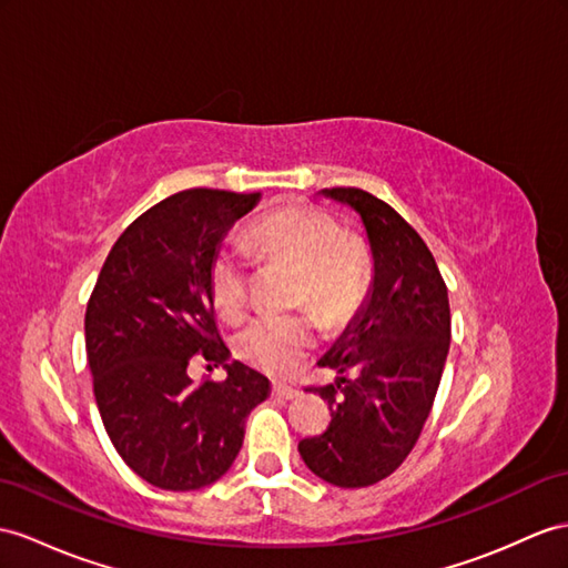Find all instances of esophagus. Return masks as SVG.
<instances>
[{
    "label": "esophagus",
    "mask_w": 568,
    "mask_h": 568,
    "mask_svg": "<svg viewBox=\"0 0 568 568\" xmlns=\"http://www.w3.org/2000/svg\"><path fill=\"white\" fill-rule=\"evenodd\" d=\"M272 395H274V397H282V399H296V397L301 395V390H298V388H292V385L276 383L274 388H272Z\"/></svg>",
    "instance_id": "obj_1"
}]
</instances>
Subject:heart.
Masks as SVG:
<instances>
[{
	"label": "heart",
	"mask_w": 568,
	"mask_h": 568,
	"mask_svg": "<svg viewBox=\"0 0 568 568\" xmlns=\"http://www.w3.org/2000/svg\"><path fill=\"white\" fill-rule=\"evenodd\" d=\"M247 245L260 260L298 272L294 306L315 311L327 327L347 325L362 311L373 276L371 251L321 206H276L247 231ZM210 286L224 321H239L251 306V274L239 253H216ZM315 339L311 315H260L236 335V354L270 376H288Z\"/></svg>",
	"instance_id": "obj_1"
}]
</instances>
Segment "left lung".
<instances>
[{"instance_id": "obj_1", "label": "left lung", "mask_w": 568, "mask_h": 568, "mask_svg": "<svg viewBox=\"0 0 568 568\" xmlns=\"http://www.w3.org/2000/svg\"><path fill=\"white\" fill-rule=\"evenodd\" d=\"M327 197L362 214L373 253V288L362 313L321 362L339 373L325 388L332 422L303 438L311 473L335 487H371L405 463L417 444L450 347L448 288L422 236L388 202L362 187Z\"/></svg>"}]
</instances>
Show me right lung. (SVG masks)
I'll list each match as a JSON object with an SVG mask.
<instances>
[{
    "mask_svg": "<svg viewBox=\"0 0 568 568\" xmlns=\"http://www.w3.org/2000/svg\"><path fill=\"white\" fill-rule=\"evenodd\" d=\"M260 192L192 187L161 200L110 247L87 303L93 395L120 458L159 489L216 481L243 446L245 417L270 381L241 362L226 381L192 383L200 356L224 364L210 270L231 224Z\"/></svg>",
    "mask_w": 568,
    "mask_h": 568,
    "instance_id": "right-lung-1",
    "label": "right lung"
}]
</instances>
